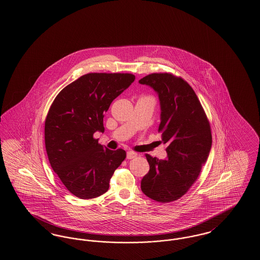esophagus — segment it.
Masks as SVG:
<instances>
[{"label":"esophagus","mask_w":260,"mask_h":260,"mask_svg":"<svg viewBox=\"0 0 260 260\" xmlns=\"http://www.w3.org/2000/svg\"><path fill=\"white\" fill-rule=\"evenodd\" d=\"M137 156H138V154H137V153H135L133 151H128V152H127L126 157L128 159L135 158Z\"/></svg>","instance_id":"esophagus-1"}]
</instances>
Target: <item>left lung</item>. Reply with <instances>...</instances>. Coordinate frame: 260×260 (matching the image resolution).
I'll return each instance as SVG.
<instances>
[{"label":"left lung","instance_id":"obj_1","mask_svg":"<svg viewBox=\"0 0 260 260\" xmlns=\"http://www.w3.org/2000/svg\"><path fill=\"white\" fill-rule=\"evenodd\" d=\"M139 82L158 96V131L168 144L165 159L145 155L150 170L141 179V191L161 203L177 201L193 185L207 160L212 146L210 123L193 88L180 77L153 73Z\"/></svg>","mask_w":260,"mask_h":260}]
</instances>
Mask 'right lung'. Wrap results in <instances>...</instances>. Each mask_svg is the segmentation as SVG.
<instances>
[{
  "mask_svg": "<svg viewBox=\"0 0 260 260\" xmlns=\"http://www.w3.org/2000/svg\"><path fill=\"white\" fill-rule=\"evenodd\" d=\"M135 76L89 73L68 84L55 98L45 123V149L54 172L77 198L89 200L107 192L115 170L126 157L109 150L93 135L104 132V113L128 88Z\"/></svg>",
  "mask_w": 260,
  "mask_h": 260,
  "instance_id": "obj_1",
  "label": "right lung"
}]
</instances>
